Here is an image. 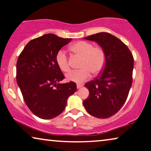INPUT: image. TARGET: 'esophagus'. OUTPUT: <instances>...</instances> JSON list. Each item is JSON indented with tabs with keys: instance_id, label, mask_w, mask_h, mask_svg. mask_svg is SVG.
<instances>
[{
	"instance_id": "1",
	"label": "esophagus",
	"mask_w": 151,
	"mask_h": 151,
	"mask_svg": "<svg viewBox=\"0 0 151 151\" xmlns=\"http://www.w3.org/2000/svg\"><path fill=\"white\" fill-rule=\"evenodd\" d=\"M82 86H83L82 85H80V84H77V89H79V88H81Z\"/></svg>"
}]
</instances>
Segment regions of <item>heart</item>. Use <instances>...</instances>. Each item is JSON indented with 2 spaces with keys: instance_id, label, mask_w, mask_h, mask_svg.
Wrapping results in <instances>:
<instances>
[{
  "instance_id": "b5f03b06",
  "label": "heart",
  "mask_w": 151,
  "mask_h": 151,
  "mask_svg": "<svg viewBox=\"0 0 151 151\" xmlns=\"http://www.w3.org/2000/svg\"><path fill=\"white\" fill-rule=\"evenodd\" d=\"M70 50L75 55L81 57L80 68L78 70H73L66 74L68 81L77 83H81L89 79L91 72L97 75L104 68L106 64V53L100 47H94V45L87 41H78L70 46ZM56 63L58 67L63 72H68L70 66L65 52L59 50L56 55Z\"/></svg>"
}]
</instances>
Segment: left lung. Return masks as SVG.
Masks as SVG:
<instances>
[{
  "instance_id": "8db88e82",
  "label": "left lung",
  "mask_w": 151,
  "mask_h": 151,
  "mask_svg": "<svg viewBox=\"0 0 151 151\" xmlns=\"http://www.w3.org/2000/svg\"><path fill=\"white\" fill-rule=\"evenodd\" d=\"M84 39L97 43L105 52L106 60L101 72L84 86L90 94L83 104L90 114L105 119L119 111L127 99L132 81L133 57L123 42L106 32Z\"/></svg>"
}]
</instances>
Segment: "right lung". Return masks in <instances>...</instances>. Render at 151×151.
<instances>
[{"mask_svg": "<svg viewBox=\"0 0 151 151\" xmlns=\"http://www.w3.org/2000/svg\"><path fill=\"white\" fill-rule=\"evenodd\" d=\"M72 39L53 34L30 41L17 63V81L23 99L38 117L50 119L59 115L68 97L77 90L74 82L61 83L64 75L56 63V55Z\"/></svg>", "mask_w": 151, "mask_h": 151, "instance_id": "add662e5", "label": "right lung"}]
</instances>
